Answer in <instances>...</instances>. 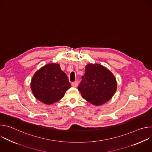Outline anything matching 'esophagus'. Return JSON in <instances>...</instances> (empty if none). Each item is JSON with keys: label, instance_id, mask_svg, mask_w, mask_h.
Returning a JSON list of instances; mask_svg holds the SVG:
<instances>
[{"label": "esophagus", "instance_id": "1", "mask_svg": "<svg viewBox=\"0 0 152 152\" xmlns=\"http://www.w3.org/2000/svg\"><path fill=\"white\" fill-rule=\"evenodd\" d=\"M72 85L73 86V87H77L78 85V82L77 81H75L72 83Z\"/></svg>", "mask_w": 152, "mask_h": 152}]
</instances>
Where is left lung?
Returning a JSON list of instances; mask_svg holds the SVG:
<instances>
[{
  "label": "left lung",
  "instance_id": "8db88e82",
  "mask_svg": "<svg viewBox=\"0 0 152 152\" xmlns=\"http://www.w3.org/2000/svg\"><path fill=\"white\" fill-rule=\"evenodd\" d=\"M78 86L82 96L94 105L110 100L117 89V82L110 71L99 64H88Z\"/></svg>",
  "mask_w": 152,
  "mask_h": 152
}]
</instances>
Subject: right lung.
<instances>
[{"label":"right lung","instance_id":"right-lung-1","mask_svg":"<svg viewBox=\"0 0 152 152\" xmlns=\"http://www.w3.org/2000/svg\"><path fill=\"white\" fill-rule=\"evenodd\" d=\"M70 86L67 75L56 63L41 68L35 73L31 83L35 98L47 104L59 100Z\"/></svg>","mask_w":152,"mask_h":152}]
</instances>
